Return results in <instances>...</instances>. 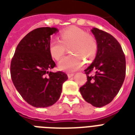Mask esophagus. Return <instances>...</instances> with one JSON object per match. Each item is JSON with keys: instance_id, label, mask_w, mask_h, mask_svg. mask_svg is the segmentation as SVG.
Instances as JSON below:
<instances>
[{"instance_id": "obj_1", "label": "esophagus", "mask_w": 135, "mask_h": 135, "mask_svg": "<svg viewBox=\"0 0 135 135\" xmlns=\"http://www.w3.org/2000/svg\"><path fill=\"white\" fill-rule=\"evenodd\" d=\"M74 74H73V73H68L67 74V76H68V77H69V78H71V77H73V76H74Z\"/></svg>"}]
</instances>
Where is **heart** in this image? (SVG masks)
Instances as JSON below:
<instances>
[{
  "instance_id": "b5f03b06",
  "label": "heart",
  "mask_w": 135,
  "mask_h": 135,
  "mask_svg": "<svg viewBox=\"0 0 135 135\" xmlns=\"http://www.w3.org/2000/svg\"><path fill=\"white\" fill-rule=\"evenodd\" d=\"M59 39L51 40L49 52L56 60L61 59L65 55L66 47H70L71 55L64 58L59 64V69L67 72H73L83 67V59L91 61L97 52L98 45L95 38L87 33L81 28L71 26L64 29L59 33Z\"/></svg>"
}]
</instances>
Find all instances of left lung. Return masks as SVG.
Here are the masks:
<instances>
[{"mask_svg":"<svg viewBox=\"0 0 135 135\" xmlns=\"http://www.w3.org/2000/svg\"><path fill=\"white\" fill-rule=\"evenodd\" d=\"M92 33L98 50L91 65L85 70L88 81L80 88L87 102L102 107L112 102L118 93L126 77V57L116 39L109 33L94 28ZM94 70V75H90Z\"/></svg>","mask_w":135,"mask_h":135,"instance_id":"8db88e82","label":"left lung"}]
</instances>
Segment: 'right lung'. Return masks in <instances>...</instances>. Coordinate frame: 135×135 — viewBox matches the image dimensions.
Wrapping results in <instances>:
<instances>
[{"label": "right lung", "mask_w": 135, "mask_h": 135, "mask_svg": "<svg viewBox=\"0 0 135 135\" xmlns=\"http://www.w3.org/2000/svg\"><path fill=\"white\" fill-rule=\"evenodd\" d=\"M56 28L41 27L31 31L21 40L10 64L14 85L22 98L35 107H47L60 97L67 75L51 72L56 66L49 52L50 36Z\"/></svg>", "instance_id": "obj_1"}]
</instances>
